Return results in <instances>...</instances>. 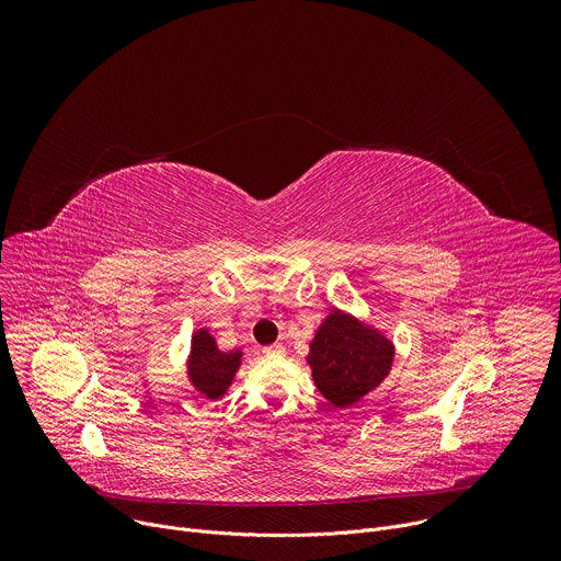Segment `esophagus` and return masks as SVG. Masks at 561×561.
I'll use <instances>...</instances> for the list:
<instances>
[{
  "label": "esophagus",
  "instance_id": "1",
  "mask_svg": "<svg viewBox=\"0 0 561 561\" xmlns=\"http://www.w3.org/2000/svg\"><path fill=\"white\" fill-rule=\"evenodd\" d=\"M262 353L264 355H284V346L282 344H271V346H264Z\"/></svg>",
  "mask_w": 561,
  "mask_h": 561
}]
</instances>
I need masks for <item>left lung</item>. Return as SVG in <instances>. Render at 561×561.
I'll list each match as a JSON object with an SVG mask.
<instances>
[{
  "mask_svg": "<svg viewBox=\"0 0 561 561\" xmlns=\"http://www.w3.org/2000/svg\"><path fill=\"white\" fill-rule=\"evenodd\" d=\"M314 383L331 404L344 409L379 386L392 364V346L353 317L335 310L310 344Z\"/></svg>",
  "mask_w": 561,
  "mask_h": 561,
  "instance_id": "left-lung-1",
  "label": "left lung"
}]
</instances>
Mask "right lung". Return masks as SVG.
Wrapping results in <instances>:
<instances>
[{"label": "right lung", "mask_w": 561, "mask_h": 561, "mask_svg": "<svg viewBox=\"0 0 561 561\" xmlns=\"http://www.w3.org/2000/svg\"><path fill=\"white\" fill-rule=\"evenodd\" d=\"M242 353H221L215 340L204 331L193 337V353L188 362V373L193 383L210 399L226 392L230 386L234 370L239 366Z\"/></svg>", "instance_id": "add662e5"}]
</instances>
